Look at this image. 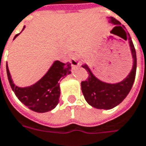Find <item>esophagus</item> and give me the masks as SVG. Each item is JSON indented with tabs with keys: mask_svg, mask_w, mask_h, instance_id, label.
<instances>
[{
	"mask_svg": "<svg viewBox=\"0 0 146 146\" xmlns=\"http://www.w3.org/2000/svg\"><path fill=\"white\" fill-rule=\"evenodd\" d=\"M70 63L72 65V66H79V65L80 64V62L78 61V57H77V55L75 54V53H73V54L70 55Z\"/></svg>",
	"mask_w": 146,
	"mask_h": 146,
	"instance_id": "34e87169",
	"label": "esophagus"
}]
</instances>
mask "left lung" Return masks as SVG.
Here are the masks:
<instances>
[{
	"instance_id": "1",
	"label": "left lung",
	"mask_w": 146,
	"mask_h": 146,
	"mask_svg": "<svg viewBox=\"0 0 146 146\" xmlns=\"http://www.w3.org/2000/svg\"><path fill=\"white\" fill-rule=\"evenodd\" d=\"M108 19L110 23L115 25V27H120L124 31L125 35L123 39L128 41L133 59V64L132 70L126 78H124L122 81L115 84L100 80L93 75L87 64L82 65V67L87 70L88 74L87 80L81 82L82 93L88 103L96 109L110 110L120 104L130 92L135 80L137 71V54L129 33H127L121 27V23L119 21L112 17Z\"/></svg>"
}]
</instances>
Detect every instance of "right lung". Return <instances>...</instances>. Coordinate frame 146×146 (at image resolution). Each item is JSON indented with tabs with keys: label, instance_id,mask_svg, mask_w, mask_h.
<instances>
[{
	"label": "right lung",
	"instance_id": "obj_1",
	"mask_svg": "<svg viewBox=\"0 0 146 146\" xmlns=\"http://www.w3.org/2000/svg\"><path fill=\"white\" fill-rule=\"evenodd\" d=\"M19 34H17L14 39ZM70 63H62L59 61H55L40 80L31 86L22 88L14 84L8 65L6 64L9 82L16 97L29 109L38 113L48 112L57 106L60 98L59 81L65 76L70 75Z\"/></svg>",
	"mask_w": 146,
	"mask_h": 146
}]
</instances>
